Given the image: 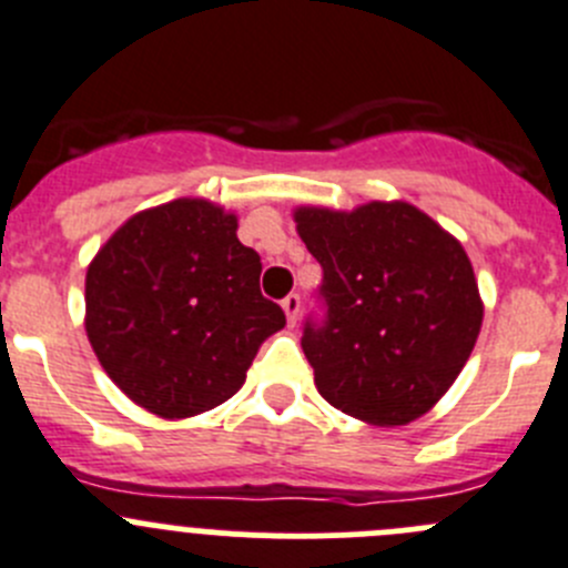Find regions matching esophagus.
<instances>
[{"label":"esophagus","mask_w":568,"mask_h":568,"mask_svg":"<svg viewBox=\"0 0 568 568\" xmlns=\"http://www.w3.org/2000/svg\"><path fill=\"white\" fill-rule=\"evenodd\" d=\"M300 308H302L300 294H294V291H291V294L283 300V311H285V316H288V325H296V320H300Z\"/></svg>","instance_id":"34e87169"}]
</instances>
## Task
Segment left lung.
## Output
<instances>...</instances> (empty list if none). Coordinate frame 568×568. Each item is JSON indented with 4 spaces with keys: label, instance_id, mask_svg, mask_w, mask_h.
<instances>
[{
    "label": "left lung",
    "instance_id": "obj_1",
    "mask_svg": "<svg viewBox=\"0 0 568 568\" xmlns=\"http://www.w3.org/2000/svg\"><path fill=\"white\" fill-rule=\"evenodd\" d=\"M294 219L322 266V316L302 325L320 395L373 426L426 415L463 373L481 327L465 248L406 201L300 206Z\"/></svg>",
    "mask_w": 568,
    "mask_h": 568
}]
</instances>
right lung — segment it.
Wrapping results in <instances>:
<instances>
[{
    "label": "right lung",
    "instance_id": "add662e5",
    "mask_svg": "<svg viewBox=\"0 0 568 568\" xmlns=\"http://www.w3.org/2000/svg\"><path fill=\"white\" fill-rule=\"evenodd\" d=\"M237 219L179 199L125 221L87 272V333L125 395L159 417L230 400L257 347L285 325L260 294V254Z\"/></svg>",
    "mask_w": 568,
    "mask_h": 568
}]
</instances>
